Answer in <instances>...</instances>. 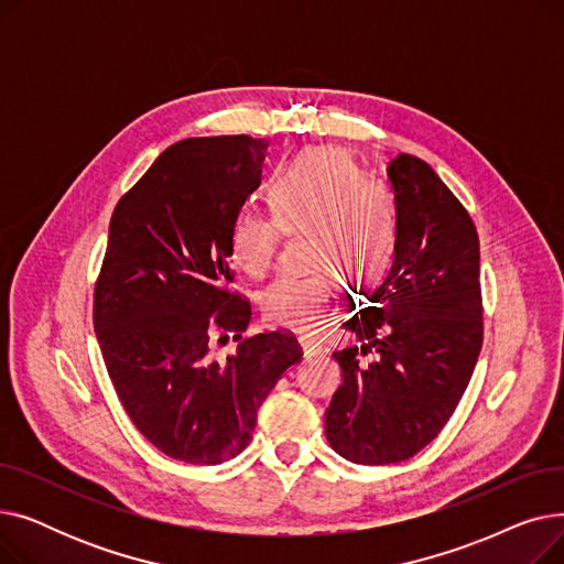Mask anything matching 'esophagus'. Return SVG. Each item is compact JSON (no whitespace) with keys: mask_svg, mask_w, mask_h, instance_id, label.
<instances>
[{"mask_svg":"<svg viewBox=\"0 0 564 564\" xmlns=\"http://www.w3.org/2000/svg\"><path fill=\"white\" fill-rule=\"evenodd\" d=\"M300 343H302V349H304V357L306 359H311V357H315V354L322 351V345L315 338H300Z\"/></svg>","mask_w":564,"mask_h":564,"instance_id":"1","label":"esophagus"}]
</instances>
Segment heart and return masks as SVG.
<instances>
[{"mask_svg":"<svg viewBox=\"0 0 564 564\" xmlns=\"http://www.w3.org/2000/svg\"><path fill=\"white\" fill-rule=\"evenodd\" d=\"M272 210H240L230 228L232 262L249 276L270 274L283 228L308 232V272L285 274L262 294V315L274 327L308 334L336 311L338 276L370 283L393 260L398 226L383 189L361 175L343 151L311 148L279 177Z\"/></svg>","mask_w":564,"mask_h":564,"instance_id":"obj_1","label":"heart"}]
</instances>
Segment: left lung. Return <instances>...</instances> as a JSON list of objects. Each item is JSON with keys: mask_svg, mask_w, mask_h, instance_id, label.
<instances>
[{"mask_svg": "<svg viewBox=\"0 0 564 564\" xmlns=\"http://www.w3.org/2000/svg\"><path fill=\"white\" fill-rule=\"evenodd\" d=\"M398 240L387 276L343 327V387L324 413L332 448L354 464H395L423 451L459 404L482 349L480 240L434 169L389 162Z\"/></svg>", "mask_w": 564, "mask_h": 564, "instance_id": "left-lung-1", "label": "left lung"}]
</instances>
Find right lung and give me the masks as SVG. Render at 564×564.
<instances>
[{
  "instance_id": "right-lung-1",
  "label": "right lung",
  "mask_w": 564,
  "mask_h": 564,
  "mask_svg": "<svg viewBox=\"0 0 564 564\" xmlns=\"http://www.w3.org/2000/svg\"><path fill=\"white\" fill-rule=\"evenodd\" d=\"M264 139L169 145L116 203L94 294V329L118 400L171 459L221 464L251 441L256 413L297 361V338H242L251 304L232 283L230 228L260 187ZM240 339L224 362L209 332Z\"/></svg>"
}]
</instances>
